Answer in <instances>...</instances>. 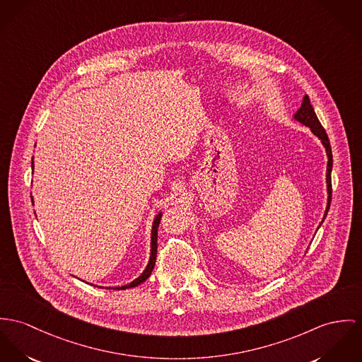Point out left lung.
I'll use <instances>...</instances> for the list:
<instances>
[{
    "label": "left lung",
    "instance_id": "8db88e82",
    "mask_svg": "<svg viewBox=\"0 0 362 362\" xmlns=\"http://www.w3.org/2000/svg\"><path fill=\"white\" fill-rule=\"evenodd\" d=\"M293 118L303 124L305 127H308L310 131L321 140L322 146L325 147V151H327V156H328V165H327V192H328V202H327V209H325V214H324V218H322V222L325 221L327 215H328V211H329V206H331V199H332V182H331V172H332V150H331V144H329V139H328V135L325 132V129L322 128L321 122L318 121L315 112L310 103V99L308 96L305 95L303 96V100H302V106L299 107V110L293 114ZM322 222L320 223V226L322 224ZM318 226V227H320Z\"/></svg>",
    "mask_w": 362,
    "mask_h": 362
}]
</instances>
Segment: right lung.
Returning <instances> with one entry per match:
<instances>
[{
    "label": "right lung",
    "instance_id": "obj_1",
    "mask_svg": "<svg viewBox=\"0 0 362 362\" xmlns=\"http://www.w3.org/2000/svg\"><path fill=\"white\" fill-rule=\"evenodd\" d=\"M34 160V157H33ZM31 160V168L34 169V161ZM31 202L34 204V199L31 197ZM161 216L163 214L158 212L153 221V226H151V243H150V259H148V263L146 266V269L143 270V273L140 274L138 279H134L132 282L127 284V285H121V286H109V289H128V288H134V286H138L141 282H144L146 279L150 277L153 269H154V264H156V257H157V235H158V226H160V221H161ZM96 286V285H95Z\"/></svg>",
    "mask_w": 362,
    "mask_h": 362
}]
</instances>
